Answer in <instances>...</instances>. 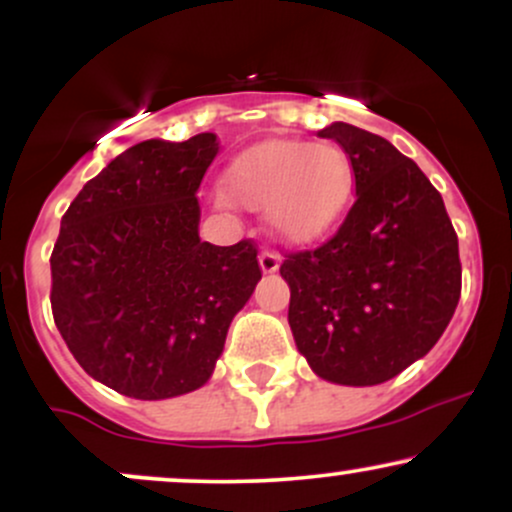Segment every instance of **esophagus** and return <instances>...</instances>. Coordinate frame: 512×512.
<instances>
[{
  "label": "esophagus",
  "instance_id": "1",
  "mask_svg": "<svg viewBox=\"0 0 512 512\" xmlns=\"http://www.w3.org/2000/svg\"><path fill=\"white\" fill-rule=\"evenodd\" d=\"M279 255H276V252H272V250H262L260 252V267H262V272L264 274H272V272H276V269H279Z\"/></svg>",
  "mask_w": 512,
  "mask_h": 512
}]
</instances>
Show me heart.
Returning <instances> with one entry per match:
<instances>
[{
  "instance_id": "1",
  "label": "heart",
  "mask_w": 512,
  "mask_h": 512,
  "mask_svg": "<svg viewBox=\"0 0 512 512\" xmlns=\"http://www.w3.org/2000/svg\"><path fill=\"white\" fill-rule=\"evenodd\" d=\"M223 192L243 207L262 209L272 236L303 245L344 216L354 195V166L337 144L269 139L231 163Z\"/></svg>"
}]
</instances>
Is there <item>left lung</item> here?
Wrapping results in <instances>:
<instances>
[{
	"mask_svg": "<svg viewBox=\"0 0 512 512\" xmlns=\"http://www.w3.org/2000/svg\"><path fill=\"white\" fill-rule=\"evenodd\" d=\"M351 158L356 202L315 250L291 252L289 325L322 380L380 385L436 346L462 291L443 197L387 139L346 122L320 129Z\"/></svg>",
	"mask_w": 512,
	"mask_h": 512,
	"instance_id": "left-lung-1",
	"label": "left lung"
}]
</instances>
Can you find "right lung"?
I'll list each match as a JSON object with an SVG mask.
<instances>
[{
  "label": "right lung",
  "instance_id": "1",
  "mask_svg": "<svg viewBox=\"0 0 512 512\" xmlns=\"http://www.w3.org/2000/svg\"><path fill=\"white\" fill-rule=\"evenodd\" d=\"M216 154L211 132L134 144L62 216L52 317L79 366L120 395L168 399L207 383L262 279L252 240H199L197 190Z\"/></svg>",
  "mask_w": 512,
  "mask_h": 512
}]
</instances>
